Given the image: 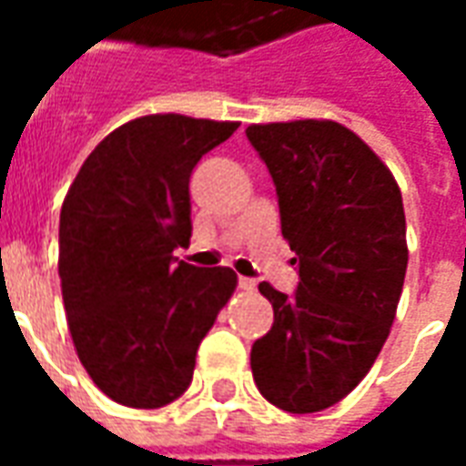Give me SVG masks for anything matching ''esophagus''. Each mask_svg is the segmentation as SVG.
Wrapping results in <instances>:
<instances>
[{
    "instance_id": "esophagus-1",
    "label": "esophagus",
    "mask_w": 466,
    "mask_h": 466,
    "mask_svg": "<svg viewBox=\"0 0 466 466\" xmlns=\"http://www.w3.org/2000/svg\"><path fill=\"white\" fill-rule=\"evenodd\" d=\"M239 287H242L244 292H254V289H257V282L249 279V277H239Z\"/></svg>"
}]
</instances>
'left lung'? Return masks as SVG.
<instances>
[{"instance_id": "obj_1", "label": "left lung", "mask_w": 466, "mask_h": 466, "mask_svg": "<svg viewBox=\"0 0 466 466\" xmlns=\"http://www.w3.org/2000/svg\"><path fill=\"white\" fill-rule=\"evenodd\" d=\"M247 137L269 167L299 264L294 297L259 284L274 324L254 342L252 374L274 407L312 414L342 401L390 337L410 259L400 184L332 119L249 124Z\"/></svg>"}]
</instances>
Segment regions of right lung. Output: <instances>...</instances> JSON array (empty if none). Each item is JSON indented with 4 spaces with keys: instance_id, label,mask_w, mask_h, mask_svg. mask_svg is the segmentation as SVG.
<instances>
[{
    "instance_id": "obj_1",
    "label": "right lung",
    "mask_w": 466,
    "mask_h": 466,
    "mask_svg": "<svg viewBox=\"0 0 466 466\" xmlns=\"http://www.w3.org/2000/svg\"><path fill=\"white\" fill-rule=\"evenodd\" d=\"M239 122L147 115L116 127L59 214V279L76 357L109 400L159 410L192 384L197 350L237 289L229 267L177 262L189 177Z\"/></svg>"
}]
</instances>
